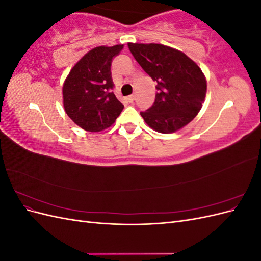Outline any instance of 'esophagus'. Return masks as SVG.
Masks as SVG:
<instances>
[{"label": "esophagus", "mask_w": 261, "mask_h": 261, "mask_svg": "<svg viewBox=\"0 0 261 261\" xmlns=\"http://www.w3.org/2000/svg\"><path fill=\"white\" fill-rule=\"evenodd\" d=\"M134 100H135V96H134V94H130V96L127 97V101L129 102V103H133Z\"/></svg>", "instance_id": "34e87169"}]
</instances>
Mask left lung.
<instances>
[{
	"mask_svg": "<svg viewBox=\"0 0 261 261\" xmlns=\"http://www.w3.org/2000/svg\"><path fill=\"white\" fill-rule=\"evenodd\" d=\"M133 57L156 82L153 105L140 115L152 129L174 133L193 121L206 97L207 82L186 54L156 43H128Z\"/></svg>",
	"mask_w": 261,
	"mask_h": 261,
	"instance_id": "8db88e82",
	"label": "left lung"
}]
</instances>
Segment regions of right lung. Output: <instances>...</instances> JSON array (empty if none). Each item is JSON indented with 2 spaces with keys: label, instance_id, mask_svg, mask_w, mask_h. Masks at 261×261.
Returning a JSON list of instances; mask_svg holds the SVG:
<instances>
[{
  "label": "right lung",
  "instance_id": "right-lung-1",
  "mask_svg": "<svg viewBox=\"0 0 261 261\" xmlns=\"http://www.w3.org/2000/svg\"><path fill=\"white\" fill-rule=\"evenodd\" d=\"M123 44L98 46L76 63L63 85L66 114L87 132H100L111 126L124 106L113 92L111 64Z\"/></svg>",
  "mask_w": 261,
  "mask_h": 261
}]
</instances>
